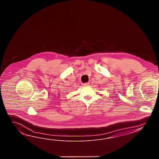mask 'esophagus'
<instances>
[{"label": "esophagus", "mask_w": 159, "mask_h": 159, "mask_svg": "<svg viewBox=\"0 0 159 159\" xmlns=\"http://www.w3.org/2000/svg\"><path fill=\"white\" fill-rule=\"evenodd\" d=\"M89 83H84V84H83V86H89Z\"/></svg>", "instance_id": "esophagus-1"}]
</instances>
